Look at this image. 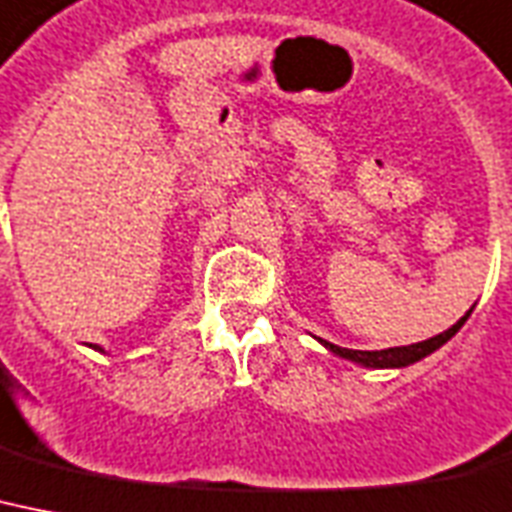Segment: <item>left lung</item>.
<instances>
[{"label":"left lung","mask_w":512,"mask_h":512,"mask_svg":"<svg viewBox=\"0 0 512 512\" xmlns=\"http://www.w3.org/2000/svg\"><path fill=\"white\" fill-rule=\"evenodd\" d=\"M468 315H471V310H468V313H465L463 318L455 323V326L447 328V331H442V334L431 336V339H426V342L407 344V347H389V350H371V352H368V350H347V347H336V344L323 342V339H318V342H321L326 350L334 352V355L347 357V360L365 365V368H405V365L418 363V360H423V357L431 355L434 350H439L442 344L450 342L452 336L460 331V326L468 321Z\"/></svg>","instance_id":"obj_1"}]
</instances>
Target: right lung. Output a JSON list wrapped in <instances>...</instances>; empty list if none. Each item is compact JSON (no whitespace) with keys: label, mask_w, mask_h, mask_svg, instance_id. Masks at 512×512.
<instances>
[{"label":"right lung","mask_w":512,"mask_h":512,"mask_svg":"<svg viewBox=\"0 0 512 512\" xmlns=\"http://www.w3.org/2000/svg\"><path fill=\"white\" fill-rule=\"evenodd\" d=\"M97 350H99V347H97Z\"/></svg>","instance_id":"obj_1"}]
</instances>
